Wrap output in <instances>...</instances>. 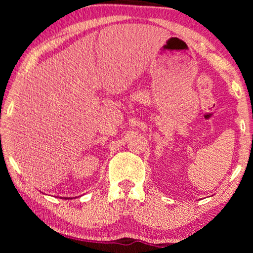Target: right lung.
Listing matches in <instances>:
<instances>
[{"mask_svg": "<svg viewBox=\"0 0 253 253\" xmlns=\"http://www.w3.org/2000/svg\"><path fill=\"white\" fill-rule=\"evenodd\" d=\"M64 199H65V197H64ZM67 199H70V198H67ZM72 199V198H71Z\"/></svg>", "mask_w": 253, "mask_h": 253, "instance_id": "right-lung-1", "label": "right lung"}]
</instances>
